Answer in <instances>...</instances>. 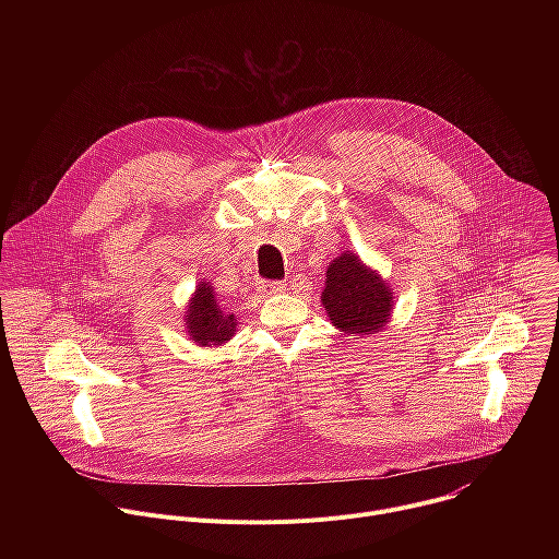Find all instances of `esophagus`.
<instances>
[{"instance_id": "obj_1", "label": "esophagus", "mask_w": 559, "mask_h": 559, "mask_svg": "<svg viewBox=\"0 0 559 559\" xmlns=\"http://www.w3.org/2000/svg\"><path fill=\"white\" fill-rule=\"evenodd\" d=\"M259 289L263 294H278V292H285V283H281V281H261Z\"/></svg>"}]
</instances>
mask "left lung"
<instances>
[{"label": "left lung", "instance_id": "obj_1", "mask_svg": "<svg viewBox=\"0 0 559 559\" xmlns=\"http://www.w3.org/2000/svg\"><path fill=\"white\" fill-rule=\"evenodd\" d=\"M321 296L330 321L345 334H371L386 325L391 313V289L378 274L367 270L358 257L343 254L328 267Z\"/></svg>", "mask_w": 559, "mask_h": 559}]
</instances>
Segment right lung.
I'll list each match as a JSON object with an SVG mask.
<instances>
[{"label":"right lung","mask_w":559,"mask_h":559,"mask_svg":"<svg viewBox=\"0 0 559 559\" xmlns=\"http://www.w3.org/2000/svg\"><path fill=\"white\" fill-rule=\"evenodd\" d=\"M234 321H236L234 316H227L221 311L216 296L207 283L197 287L188 309V318H186L188 334L194 343L203 347L225 343L236 332Z\"/></svg>","instance_id":"right-lung-1"}]
</instances>
